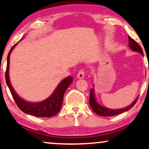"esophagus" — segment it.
<instances>
[{
    "instance_id": "obj_1",
    "label": "esophagus",
    "mask_w": 149,
    "mask_h": 149,
    "mask_svg": "<svg viewBox=\"0 0 149 149\" xmlns=\"http://www.w3.org/2000/svg\"><path fill=\"white\" fill-rule=\"evenodd\" d=\"M84 71L83 70H81L79 71L78 74L77 75V77L78 79H82L84 78Z\"/></svg>"
}]
</instances>
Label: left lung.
<instances>
[{
    "label": "left lung",
    "instance_id": "8db88e82",
    "mask_svg": "<svg viewBox=\"0 0 149 149\" xmlns=\"http://www.w3.org/2000/svg\"><path fill=\"white\" fill-rule=\"evenodd\" d=\"M128 40H129V47L131 50H132L133 51L137 52V53L142 54V56H143V51H142V48L140 47V46L134 40H133L130 36H128ZM93 86H95L93 85ZM138 96L137 98L134 100L133 102H132V104H130L126 107L122 108V109H109L105 107L102 106L101 104H100L96 100L95 93V89L92 88L91 90V93H90V100H89V103L91 105V107L92 109L94 111V112H95L96 114H98V116H102V117H110V116H113L118 115L121 113L127 111L130 109L132 107H133V106L134 105L136 102L137 101Z\"/></svg>",
    "mask_w": 149,
    "mask_h": 149
}]
</instances>
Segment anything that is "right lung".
<instances>
[{
    "label": "right lung",
    "instance_id": "add662e5",
    "mask_svg": "<svg viewBox=\"0 0 149 149\" xmlns=\"http://www.w3.org/2000/svg\"><path fill=\"white\" fill-rule=\"evenodd\" d=\"M17 45V43L13 46L9 54H8L7 70H6L5 73L6 82H7L8 87L11 91L13 98H14L18 107L25 113L32 115V116L38 117H49L54 116L58 113L61 108L64 94L69 86L73 82L72 77H67L66 78L61 81V82L58 84L53 94L49 97H48L47 99L38 102L26 101V100L23 99L16 93V92L15 91L12 86L9 79L10 55H11L12 51Z\"/></svg>",
    "mask_w": 149,
    "mask_h": 149
}]
</instances>
